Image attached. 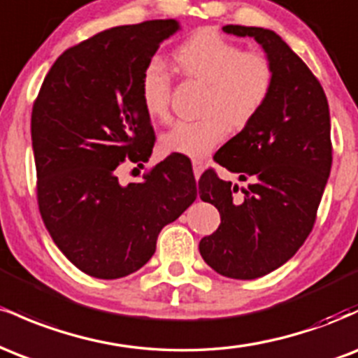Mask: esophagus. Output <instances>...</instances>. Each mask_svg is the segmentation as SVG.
I'll use <instances>...</instances> for the list:
<instances>
[{"instance_id":"obj_1","label":"esophagus","mask_w":358,"mask_h":358,"mask_svg":"<svg viewBox=\"0 0 358 358\" xmlns=\"http://www.w3.org/2000/svg\"><path fill=\"white\" fill-rule=\"evenodd\" d=\"M203 162L202 159H193V173H195V178L199 180L200 175H202L203 171Z\"/></svg>"}]
</instances>
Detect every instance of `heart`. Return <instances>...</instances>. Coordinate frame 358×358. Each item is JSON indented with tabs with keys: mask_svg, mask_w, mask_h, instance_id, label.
<instances>
[{
	"mask_svg": "<svg viewBox=\"0 0 358 358\" xmlns=\"http://www.w3.org/2000/svg\"><path fill=\"white\" fill-rule=\"evenodd\" d=\"M176 69L187 79L207 84L202 114L196 121H180L162 134L165 153L203 158L227 136L229 126L241 129L261 113L274 84L268 57L245 52L239 43L215 30L196 31L175 48ZM171 76L159 62L143 71L139 92L146 114L155 121L170 117Z\"/></svg>",
	"mask_w": 358,
	"mask_h": 358,
	"instance_id": "1",
	"label": "heart"
}]
</instances>
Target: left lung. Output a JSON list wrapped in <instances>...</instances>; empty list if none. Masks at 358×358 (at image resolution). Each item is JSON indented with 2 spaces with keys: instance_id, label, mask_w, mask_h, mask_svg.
<instances>
[{
  "instance_id": "8db88e82",
  "label": "left lung",
  "mask_w": 358,
  "mask_h": 358,
  "mask_svg": "<svg viewBox=\"0 0 358 358\" xmlns=\"http://www.w3.org/2000/svg\"><path fill=\"white\" fill-rule=\"evenodd\" d=\"M222 30L264 48L274 84L261 113L213 156L248 187L236 196L239 187L213 168L200 176V199L215 205L220 225L199 249L222 276L256 279L289 261L313 229L331 170L330 109L313 72L273 30Z\"/></svg>"
}]
</instances>
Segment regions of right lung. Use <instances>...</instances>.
<instances>
[{"instance_id": "add662e5", "label": "right lung", "mask_w": 358, "mask_h": 358, "mask_svg": "<svg viewBox=\"0 0 358 358\" xmlns=\"http://www.w3.org/2000/svg\"><path fill=\"white\" fill-rule=\"evenodd\" d=\"M178 28L176 20H151L90 36L55 60L34 102L40 215L64 256L92 278L143 268L159 231L196 199L195 176L180 155L141 182L122 185L117 176L122 165H145L153 151L139 82Z\"/></svg>"}]
</instances>
